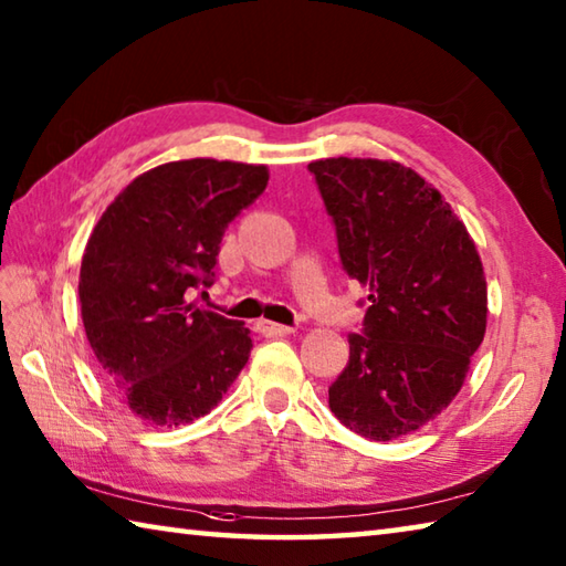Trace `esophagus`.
<instances>
[{"label": "esophagus", "mask_w": 566, "mask_h": 566, "mask_svg": "<svg viewBox=\"0 0 566 566\" xmlns=\"http://www.w3.org/2000/svg\"><path fill=\"white\" fill-rule=\"evenodd\" d=\"M259 333L265 335V337H285V335H293L295 329L287 327V325H279V323H269V319H261L259 325Z\"/></svg>", "instance_id": "1"}]
</instances>
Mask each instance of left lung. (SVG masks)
I'll return each instance as SVG.
<instances>
[{"instance_id": "8db88e82", "label": "left lung", "mask_w": 566, "mask_h": 566, "mask_svg": "<svg viewBox=\"0 0 566 566\" xmlns=\"http://www.w3.org/2000/svg\"><path fill=\"white\" fill-rule=\"evenodd\" d=\"M337 227L339 259L365 285V335L329 387V411L369 441L433 421L461 391L488 325V285L465 223L441 191L394 159L307 165Z\"/></svg>"}]
</instances>
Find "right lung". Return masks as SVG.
Segmentation results:
<instances>
[{
	"label": "right lung",
	"instance_id": "add662e5",
	"mask_svg": "<svg viewBox=\"0 0 566 566\" xmlns=\"http://www.w3.org/2000/svg\"><path fill=\"white\" fill-rule=\"evenodd\" d=\"M265 185V165L179 159L135 177L95 223L78 281L85 337L140 421L191 423L247 367L251 329L187 293L211 283L223 229Z\"/></svg>",
	"mask_w": 566,
	"mask_h": 566
}]
</instances>
